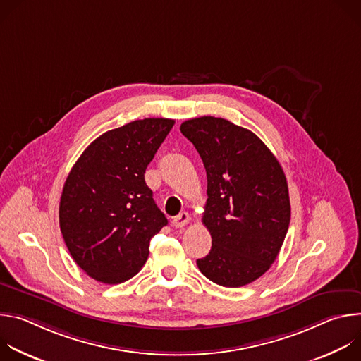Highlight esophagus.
Here are the masks:
<instances>
[{
	"instance_id": "obj_1",
	"label": "esophagus",
	"mask_w": 361,
	"mask_h": 361,
	"mask_svg": "<svg viewBox=\"0 0 361 361\" xmlns=\"http://www.w3.org/2000/svg\"><path fill=\"white\" fill-rule=\"evenodd\" d=\"M188 221H190V216H188V213L183 212V213H180L178 216H176V217L173 219V226H174L176 228H181V227L187 226V224H188Z\"/></svg>"
}]
</instances>
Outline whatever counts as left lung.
<instances>
[{"instance_id": "obj_1", "label": "left lung", "mask_w": 361, "mask_h": 361, "mask_svg": "<svg viewBox=\"0 0 361 361\" xmlns=\"http://www.w3.org/2000/svg\"><path fill=\"white\" fill-rule=\"evenodd\" d=\"M180 131L207 173L202 224L213 245L197 266L219 286L250 284L271 267L288 230L284 171L259 137L228 120L198 117L184 121Z\"/></svg>"}]
</instances>
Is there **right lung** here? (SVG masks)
<instances>
[{"instance_id":"right-lung-1","label":"right lung","mask_w":361,"mask_h":361,"mask_svg":"<svg viewBox=\"0 0 361 361\" xmlns=\"http://www.w3.org/2000/svg\"><path fill=\"white\" fill-rule=\"evenodd\" d=\"M174 126L144 118L94 140L73 166L60 201V228L80 269L104 284L134 277L166 216L144 180L147 166Z\"/></svg>"}]
</instances>
